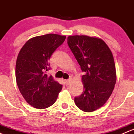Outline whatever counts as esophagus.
I'll list each match as a JSON object with an SVG mask.
<instances>
[{"label":"esophagus","mask_w":134,"mask_h":134,"mask_svg":"<svg viewBox=\"0 0 134 134\" xmlns=\"http://www.w3.org/2000/svg\"><path fill=\"white\" fill-rule=\"evenodd\" d=\"M71 79H68V80H66L65 81V85H66V86H68V85H69V84L70 83V82H71Z\"/></svg>","instance_id":"esophagus-1"}]
</instances>
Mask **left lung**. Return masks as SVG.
Masks as SVG:
<instances>
[{"mask_svg":"<svg viewBox=\"0 0 134 134\" xmlns=\"http://www.w3.org/2000/svg\"><path fill=\"white\" fill-rule=\"evenodd\" d=\"M68 44L85 72L82 76L83 93L75 97L74 101L82 111H93L105 104L116 82L112 53L107 44L97 37L69 36Z\"/></svg>","mask_w":134,"mask_h":134,"instance_id":"8db88e82","label":"left lung"}]
</instances>
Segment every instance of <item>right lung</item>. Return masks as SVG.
<instances>
[{
    "instance_id": "1",
    "label": "right lung",
    "mask_w": 134,
    "mask_h": 134,
    "mask_svg": "<svg viewBox=\"0 0 134 134\" xmlns=\"http://www.w3.org/2000/svg\"><path fill=\"white\" fill-rule=\"evenodd\" d=\"M65 38L66 36L52 34L33 37L19 52L15 67L16 84L26 102L34 108L52 106L63 88L46 71L50 69L48 60Z\"/></svg>"
}]
</instances>
